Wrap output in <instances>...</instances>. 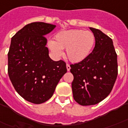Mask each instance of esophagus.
I'll return each mask as SVG.
<instances>
[{
    "instance_id": "esophagus-1",
    "label": "esophagus",
    "mask_w": 128,
    "mask_h": 128,
    "mask_svg": "<svg viewBox=\"0 0 128 128\" xmlns=\"http://www.w3.org/2000/svg\"><path fill=\"white\" fill-rule=\"evenodd\" d=\"M66 69L68 71H69L70 70V65L68 64H66Z\"/></svg>"
}]
</instances>
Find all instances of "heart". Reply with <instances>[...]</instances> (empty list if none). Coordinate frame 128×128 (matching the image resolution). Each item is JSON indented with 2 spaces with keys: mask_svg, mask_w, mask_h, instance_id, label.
Wrapping results in <instances>:
<instances>
[{
  "mask_svg": "<svg viewBox=\"0 0 128 128\" xmlns=\"http://www.w3.org/2000/svg\"><path fill=\"white\" fill-rule=\"evenodd\" d=\"M94 43L95 37L91 32L71 29L59 32L56 36V41L48 42V46L58 58L63 56L62 50L66 48L68 59L72 62L78 63L88 57Z\"/></svg>",
  "mask_w": 128,
  "mask_h": 128,
  "instance_id": "obj_1",
  "label": "heart"
}]
</instances>
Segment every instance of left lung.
<instances>
[{"label": "left lung", "mask_w": 128, "mask_h": 128, "mask_svg": "<svg viewBox=\"0 0 128 128\" xmlns=\"http://www.w3.org/2000/svg\"><path fill=\"white\" fill-rule=\"evenodd\" d=\"M95 37V46L84 61L70 65L73 98L82 106L98 104L112 90L118 74L117 55L110 37L90 27Z\"/></svg>", "instance_id": "1"}]
</instances>
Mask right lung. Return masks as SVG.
<instances>
[{
  "mask_svg": "<svg viewBox=\"0 0 128 128\" xmlns=\"http://www.w3.org/2000/svg\"><path fill=\"white\" fill-rule=\"evenodd\" d=\"M56 25L28 24L12 37L8 53V74L14 88L28 102L40 104L53 96L67 72L66 63L50 58L44 36Z\"/></svg>",
  "mask_w": 128,
  "mask_h": 128,
  "instance_id": "1",
  "label": "right lung"
}]
</instances>
